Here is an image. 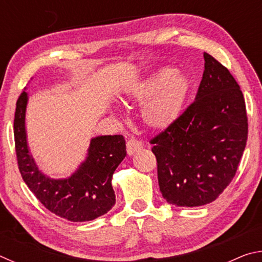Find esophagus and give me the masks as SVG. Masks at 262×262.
Returning <instances> with one entry per match:
<instances>
[{
    "mask_svg": "<svg viewBox=\"0 0 262 262\" xmlns=\"http://www.w3.org/2000/svg\"><path fill=\"white\" fill-rule=\"evenodd\" d=\"M142 148H143L142 142L136 140L135 137H130V139L127 141V154L129 155V156H132V155H134L137 151H140Z\"/></svg>",
    "mask_w": 262,
    "mask_h": 262,
    "instance_id": "esophagus-1",
    "label": "esophagus"
}]
</instances>
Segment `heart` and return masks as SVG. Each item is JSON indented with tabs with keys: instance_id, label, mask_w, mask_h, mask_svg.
Instances as JSON below:
<instances>
[{
	"instance_id": "b5f03b06",
	"label": "heart",
	"mask_w": 262,
	"mask_h": 262,
	"mask_svg": "<svg viewBox=\"0 0 262 262\" xmlns=\"http://www.w3.org/2000/svg\"><path fill=\"white\" fill-rule=\"evenodd\" d=\"M189 92V81L172 68H162L140 83L133 98L144 104L142 118L149 127L164 129L179 118Z\"/></svg>"
}]
</instances>
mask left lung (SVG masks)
<instances>
[{"label": "left lung", "mask_w": 262, "mask_h": 262, "mask_svg": "<svg viewBox=\"0 0 262 262\" xmlns=\"http://www.w3.org/2000/svg\"><path fill=\"white\" fill-rule=\"evenodd\" d=\"M195 100L150 140L163 198L179 207L210 203L236 176L246 147L245 99L227 67L205 53Z\"/></svg>", "instance_id": "left-lung-1"}]
</instances>
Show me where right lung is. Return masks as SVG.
<instances>
[{
    "label": "right lung",
    "mask_w": 262,
    "mask_h": 262,
    "mask_svg": "<svg viewBox=\"0 0 262 262\" xmlns=\"http://www.w3.org/2000/svg\"><path fill=\"white\" fill-rule=\"evenodd\" d=\"M28 95L23 91L16 104L14 136L21 178L31 192L53 214L72 222L95 220L115 203L112 176L126 156L122 135L98 136L91 140L86 161L69 179L54 180L43 176L29 152L25 134Z\"/></svg>",
    "instance_id": "1"
}]
</instances>
